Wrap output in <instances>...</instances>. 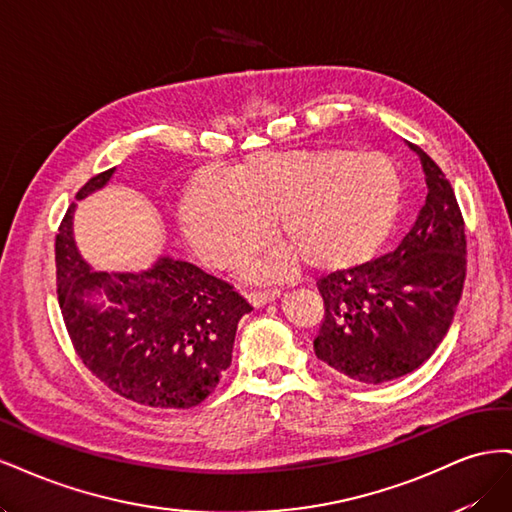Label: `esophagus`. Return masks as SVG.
I'll return each mask as SVG.
<instances>
[{"label": "esophagus", "mask_w": 512, "mask_h": 512, "mask_svg": "<svg viewBox=\"0 0 512 512\" xmlns=\"http://www.w3.org/2000/svg\"><path fill=\"white\" fill-rule=\"evenodd\" d=\"M275 297H277V290H254V292L247 294V299H250V303H252L254 307L267 305V303L273 301Z\"/></svg>", "instance_id": "34e87169"}]
</instances>
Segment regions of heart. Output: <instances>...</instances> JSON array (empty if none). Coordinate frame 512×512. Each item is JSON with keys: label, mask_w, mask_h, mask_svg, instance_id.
Segmentation results:
<instances>
[{"label": "heart", "mask_w": 512, "mask_h": 512, "mask_svg": "<svg viewBox=\"0 0 512 512\" xmlns=\"http://www.w3.org/2000/svg\"><path fill=\"white\" fill-rule=\"evenodd\" d=\"M404 200L397 164L354 149L260 151L228 177L198 175L181 200V226L194 252L218 269L260 250L271 220L284 245L245 267L250 277H280L301 260L346 269L389 237Z\"/></svg>", "instance_id": "b5f03b06"}]
</instances>
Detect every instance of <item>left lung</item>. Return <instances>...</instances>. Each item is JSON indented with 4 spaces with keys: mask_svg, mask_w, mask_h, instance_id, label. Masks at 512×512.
I'll list each match as a JSON object with an SVG mask.
<instances>
[{
    "mask_svg": "<svg viewBox=\"0 0 512 512\" xmlns=\"http://www.w3.org/2000/svg\"><path fill=\"white\" fill-rule=\"evenodd\" d=\"M418 153L427 198L393 252L318 282L324 318L314 352L337 374L382 384L410 374L436 352L466 282V224L440 166Z\"/></svg>",
    "mask_w": 512,
    "mask_h": 512,
    "instance_id": "obj_1",
    "label": "left lung"
}]
</instances>
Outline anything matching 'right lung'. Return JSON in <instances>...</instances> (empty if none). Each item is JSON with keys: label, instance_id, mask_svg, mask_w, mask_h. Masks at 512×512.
Here are the masks:
<instances>
[{"label": "right lung", "instance_id": "right-lung-1", "mask_svg": "<svg viewBox=\"0 0 512 512\" xmlns=\"http://www.w3.org/2000/svg\"><path fill=\"white\" fill-rule=\"evenodd\" d=\"M115 168L91 177L76 200L96 192ZM72 211L55 239L57 297L85 367L138 406L188 410L205 401L232 361L237 324L252 309L237 290L190 262L158 258L143 273L94 271L72 239ZM104 293L102 310L84 299Z\"/></svg>", "mask_w": 512, "mask_h": 512}]
</instances>
